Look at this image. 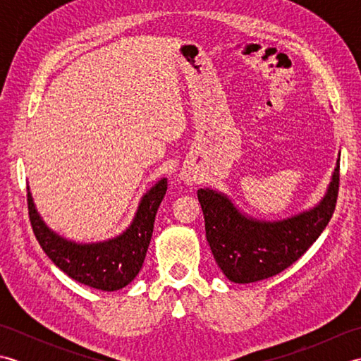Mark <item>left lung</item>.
I'll use <instances>...</instances> for the list:
<instances>
[{
  "label": "left lung",
  "instance_id": "left-lung-1",
  "mask_svg": "<svg viewBox=\"0 0 361 361\" xmlns=\"http://www.w3.org/2000/svg\"><path fill=\"white\" fill-rule=\"evenodd\" d=\"M340 189V164L327 195L315 209L276 224L240 216L231 202L209 189L197 192L204 216L206 239L226 278L237 283L279 274L301 257L332 219Z\"/></svg>",
  "mask_w": 361,
  "mask_h": 361
}]
</instances>
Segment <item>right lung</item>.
I'll return each mask as SVG.
<instances>
[{
    "label": "right lung",
    "mask_w": 361,
    "mask_h": 361,
    "mask_svg": "<svg viewBox=\"0 0 361 361\" xmlns=\"http://www.w3.org/2000/svg\"><path fill=\"white\" fill-rule=\"evenodd\" d=\"M167 190L161 180L145 194L132 226L116 239L97 245H75L49 231L38 217L27 192L30 226L43 251L60 270L88 287L113 291L126 287L140 273L153 233L158 206Z\"/></svg>",
    "instance_id": "1"
}]
</instances>
